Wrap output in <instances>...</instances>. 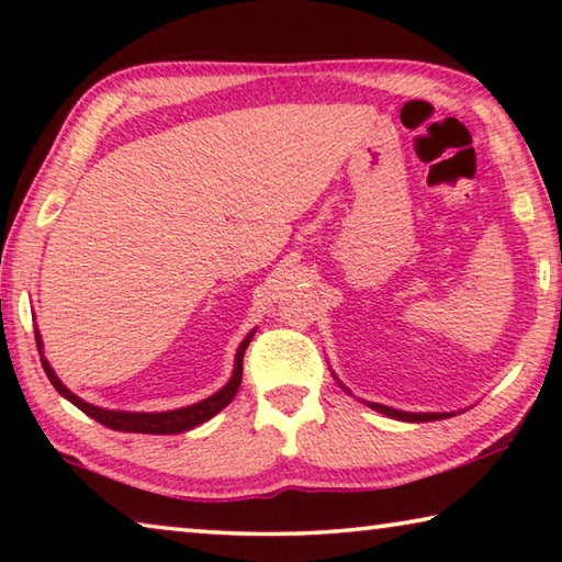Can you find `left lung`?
<instances>
[{"mask_svg": "<svg viewBox=\"0 0 562 562\" xmlns=\"http://www.w3.org/2000/svg\"><path fill=\"white\" fill-rule=\"evenodd\" d=\"M335 379H337V374H335ZM337 384L345 389L347 394H351L349 389L339 382L337 379ZM369 408H374V412H379V414H384V416H389V418H396V422H408V424H424V422H439V418H449V416H456V412H402V408H392V406H384V404H376V402H364Z\"/></svg>", "mask_w": 562, "mask_h": 562, "instance_id": "obj_1", "label": "left lung"}]
</instances>
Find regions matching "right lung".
<instances>
[{
  "instance_id": "obj_1",
  "label": "right lung",
  "mask_w": 562,
  "mask_h": 562,
  "mask_svg": "<svg viewBox=\"0 0 562 562\" xmlns=\"http://www.w3.org/2000/svg\"><path fill=\"white\" fill-rule=\"evenodd\" d=\"M34 337H36V349H40L42 355V367L56 392H59L66 402H71L76 408H81L83 414L91 416L93 422L109 426L113 431H126V434H183L188 429H195V426L205 424L207 418H213L217 412H223V408L233 402L243 382V357H245L247 345H250L255 337V329L240 341V347H237L233 376L227 379V384L223 389H217V392L207 398H201L198 404L170 408V412H121V408H101L83 402L81 396H76L71 389L56 376L49 359L44 357V341H42L40 329H34Z\"/></svg>"
}]
</instances>
